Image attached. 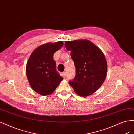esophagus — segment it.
Wrapping results in <instances>:
<instances>
[{"label":"esophagus","mask_w":134,"mask_h":134,"mask_svg":"<svg viewBox=\"0 0 134 134\" xmlns=\"http://www.w3.org/2000/svg\"><path fill=\"white\" fill-rule=\"evenodd\" d=\"M63 75L64 77H66V71H64L63 72Z\"/></svg>","instance_id":"esophagus-1"}]
</instances>
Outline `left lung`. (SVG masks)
I'll return each mask as SVG.
<instances>
[{
	"mask_svg": "<svg viewBox=\"0 0 134 134\" xmlns=\"http://www.w3.org/2000/svg\"><path fill=\"white\" fill-rule=\"evenodd\" d=\"M70 51L76 68V75L69 83L77 94L87 97L96 92L106 78L107 64L99 48L87 40H76L65 42Z\"/></svg>",
	"mask_w": 134,
	"mask_h": 134,
	"instance_id": "1",
	"label": "left lung"
}]
</instances>
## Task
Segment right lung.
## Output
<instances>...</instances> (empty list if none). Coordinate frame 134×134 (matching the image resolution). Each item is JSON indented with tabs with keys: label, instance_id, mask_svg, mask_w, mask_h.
Returning a JSON list of instances; mask_svg holds the SVG:
<instances>
[{
	"label": "right lung",
	"instance_id": "1",
	"mask_svg": "<svg viewBox=\"0 0 134 134\" xmlns=\"http://www.w3.org/2000/svg\"><path fill=\"white\" fill-rule=\"evenodd\" d=\"M63 41L48 42L32 52L26 65L28 82L33 90L42 96L50 95L63 80L56 70L54 54L63 46Z\"/></svg>",
	"mask_w": 134,
	"mask_h": 134
}]
</instances>
